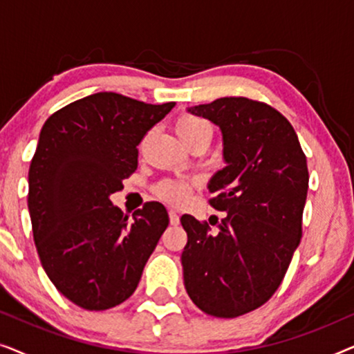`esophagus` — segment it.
<instances>
[{"instance_id":"1","label":"esophagus","mask_w":354,"mask_h":354,"mask_svg":"<svg viewBox=\"0 0 354 354\" xmlns=\"http://www.w3.org/2000/svg\"><path fill=\"white\" fill-rule=\"evenodd\" d=\"M169 221H171V225H178L180 224V217L174 209H169Z\"/></svg>"}]
</instances>
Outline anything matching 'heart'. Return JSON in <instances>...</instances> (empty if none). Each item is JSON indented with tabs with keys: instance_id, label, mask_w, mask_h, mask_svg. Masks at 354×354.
<instances>
[{
	"instance_id": "obj_1",
	"label": "heart",
	"mask_w": 354,
	"mask_h": 354,
	"mask_svg": "<svg viewBox=\"0 0 354 354\" xmlns=\"http://www.w3.org/2000/svg\"><path fill=\"white\" fill-rule=\"evenodd\" d=\"M176 132L187 147L196 142L201 137H211L212 127L206 119L193 114H180L176 120ZM195 182L183 180V178H164L154 187V193L162 201L171 205H182L190 198Z\"/></svg>"
}]
</instances>
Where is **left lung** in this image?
Listing matches in <instances>:
<instances>
[{
	"label": "left lung",
	"instance_id": "1",
	"mask_svg": "<svg viewBox=\"0 0 354 354\" xmlns=\"http://www.w3.org/2000/svg\"><path fill=\"white\" fill-rule=\"evenodd\" d=\"M219 125L227 166L209 182V205L225 211L219 232L193 216L183 283L203 313L239 317L269 301L301 240L308 164L298 135L272 106L227 96L188 109Z\"/></svg>",
	"mask_w": 354,
	"mask_h": 354
}]
</instances>
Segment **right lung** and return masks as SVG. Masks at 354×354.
I'll return each mask as SVG.
<instances>
[{
	"label": "right lung",
	"instance_id": "obj_1",
	"mask_svg": "<svg viewBox=\"0 0 354 354\" xmlns=\"http://www.w3.org/2000/svg\"><path fill=\"white\" fill-rule=\"evenodd\" d=\"M174 106L101 91L43 125L28 169L33 241L57 292L77 306L104 311L124 303L169 225L161 203L129 217L109 195L137 171V147Z\"/></svg>",
	"mask_w": 354,
	"mask_h": 354
}]
</instances>
